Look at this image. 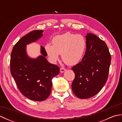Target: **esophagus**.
<instances>
[{"instance_id":"esophagus-1","label":"esophagus","mask_w":122,"mask_h":122,"mask_svg":"<svg viewBox=\"0 0 122 122\" xmlns=\"http://www.w3.org/2000/svg\"><path fill=\"white\" fill-rule=\"evenodd\" d=\"M66 71V69L64 68H60V72L61 73H63V72Z\"/></svg>"}]
</instances>
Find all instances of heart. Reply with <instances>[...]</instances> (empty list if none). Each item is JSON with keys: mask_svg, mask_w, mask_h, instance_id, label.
Returning a JSON list of instances; mask_svg holds the SVG:
<instances>
[{"mask_svg": "<svg viewBox=\"0 0 122 122\" xmlns=\"http://www.w3.org/2000/svg\"><path fill=\"white\" fill-rule=\"evenodd\" d=\"M52 45L46 44L45 49L49 59L54 63L59 54L68 65H74L82 59L86 49V40L83 36L67 32L56 36L52 40Z\"/></svg>", "mask_w": 122, "mask_h": 122, "instance_id": "heart-1", "label": "heart"}]
</instances>
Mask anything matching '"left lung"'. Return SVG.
I'll use <instances>...</instances> for the list:
<instances>
[{
	"label": "left lung",
	"instance_id": "left-lung-1",
	"mask_svg": "<svg viewBox=\"0 0 122 122\" xmlns=\"http://www.w3.org/2000/svg\"><path fill=\"white\" fill-rule=\"evenodd\" d=\"M85 37L86 49L83 58L72 68L75 73L72 91L80 98L91 97L100 91L107 81L111 60L104 41L90 33Z\"/></svg>",
	"mask_w": 122,
	"mask_h": 122
}]
</instances>
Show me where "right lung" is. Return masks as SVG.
I'll list each match as a JSON object with an SVG mask.
<instances>
[{
  "label": "right lung",
  "mask_w": 122,
  "mask_h": 122,
  "mask_svg": "<svg viewBox=\"0 0 122 122\" xmlns=\"http://www.w3.org/2000/svg\"><path fill=\"white\" fill-rule=\"evenodd\" d=\"M43 30H33L15 44L11 53L10 72L19 91L25 97L35 101L46 100L50 94L52 79L59 73L60 68L46 60L45 49L36 59L27 56L26 45L42 36Z\"/></svg>",
  "instance_id": "1"
}]
</instances>
